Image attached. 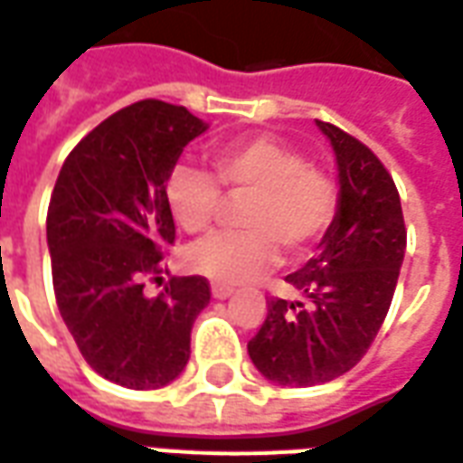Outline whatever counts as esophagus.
Here are the masks:
<instances>
[{
    "mask_svg": "<svg viewBox=\"0 0 463 463\" xmlns=\"http://www.w3.org/2000/svg\"><path fill=\"white\" fill-rule=\"evenodd\" d=\"M229 296H232V288H229V286H219V283H214V286H212V298L224 301V298H229Z\"/></svg>",
    "mask_w": 463,
    "mask_h": 463,
    "instance_id": "34e87169",
    "label": "esophagus"
}]
</instances>
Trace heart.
Wrapping results in <instances>:
<instances>
[{
    "label": "heart",
    "instance_id": "b5f03b06",
    "mask_svg": "<svg viewBox=\"0 0 463 463\" xmlns=\"http://www.w3.org/2000/svg\"><path fill=\"white\" fill-rule=\"evenodd\" d=\"M214 180L190 165H175L165 180L172 219L190 234L207 232L224 197L244 199L234 234L209 236L184 254L192 273L219 286H241L259 279L276 261L279 246L303 256L318 244L338 209L335 182L306 162L298 150L273 137H241L209 155Z\"/></svg>",
    "mask_w": 463,
    "mask_h": 463
}]
</instances>
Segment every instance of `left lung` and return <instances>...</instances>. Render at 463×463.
<instances>
[{"label": "left lung", "mask_w": 463, "mask_h": 463, "mask_svg": "<svg viewBox=\"0 0 463 463\" xmlns=\"http://www.w3.org/2000/svg\"><path fill=\"white\" fill-rule=\"evenodd\" d=\"M338 165V209L318 254L286 276L303 301L271 298L249 340L256 370L283 387L335 380L363 360L392 303L404 261L402 204L370 147L316 120Z\"/></svg>", "instance_id": "8db88e82"}]
</instances>
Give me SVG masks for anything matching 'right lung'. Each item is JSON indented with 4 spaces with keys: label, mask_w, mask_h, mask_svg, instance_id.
Masks as SVG:
<instances>
[{
    "label": "right lung",
    "mask_w": 463,
    "mask_h": 463,
    "mask_svg": "<svg viewBox=\"0 0 463 463\" xmlns=\"http://www.w3.org/2000/svg\"><path fill=\"white\" fill-rule=\"evenodd\" d=\"M209 125L187 108L140 100L93 128L63 162L46 217L61 318L80 355L110 383L157 390L190 360L192 323L209 303L202 276L147 298L175 241L165 180Z\"/></svg>",
    "instance_id": "1"
}]
</instances>
